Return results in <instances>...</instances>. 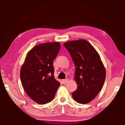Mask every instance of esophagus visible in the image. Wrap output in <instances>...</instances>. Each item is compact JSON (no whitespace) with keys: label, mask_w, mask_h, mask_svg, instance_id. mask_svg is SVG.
Segmentation results:
<instances>
[{"label":"esophagus","mask_w":125,"mask_h":125,"mask_svg":"<svg viewBox=\"0 0 125 125\" xmlns=\"http://www.w3.org/2000/svg\"><path fill=\"white\" fill-rule=\"evenodd\" d=\"M68 81H69L68 79H64V80H62V82H63V84H66V83L68 82Z\"/></svg>","instance_id":"esophagus-1"}]
</instances>
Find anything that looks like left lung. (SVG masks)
<instances>
[{
  "mask_svg": "<svg viewBox=\"0 0 125 125\" xmlns=\"http://www.w3.org/2000/svg\"><path fill=\"white\" fill-rule=\"evenodd\" d=\"M75 67L74 80L77 89L72 93L74 100L81 104L92 101L100 92L105 81L106 72L100 56L85 39L64 43Z\"/></svg>",
  "mask_w": 125,
  "mask_h": 125,
  "instance_id": "left-lung-1",
  "label": "left lung"
}]
</instances>
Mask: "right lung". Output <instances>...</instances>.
I'll return each mask as SVG.
<instances>
[{"label": "right lung", "instance_id": "obj_1", "mask_svg": "<svg viewBox=\"0 0 125 125\" xmlns=\"http://www.w3.org/2000/svg\"><path fill=\"white\" fill-rule=\"evenodd\" d=\"M61 49L58 42L38 44L27 54L20 70V78L24 91L40 104L51 102L61 85L54 77L53 62Z\"/></svg>", "mask_w": 125, "mask_h": 125}]
</instances>
